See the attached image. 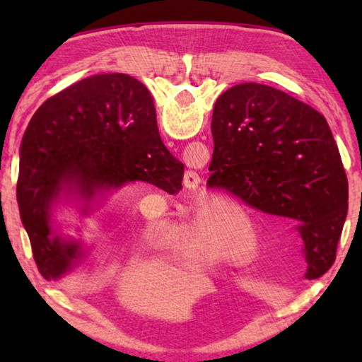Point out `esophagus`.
Here are the masks:
<instances>
[{
    "label": "esophagus",
    "mask_w": 362,
    "mask_h": 362,
    "mask_svg": "<svg viewBox=\"0 0 362 362\" xmlns=\"http://www.w3.org/2000/svg\"><path fill=\"white\" fill-rule=\"evenodd\" d=\"M199 182V175L194 173V170H187L185 173V185L187 187H194V183Z\"/></svg>",
    "instance_id": "esophagus-1"
}]
</instances>
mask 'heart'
Wrapping results in <instances>:
<instances>
[{
  "mask_svg": "<svg viewBox=\"0 0 362 362\" xmlns=\"http://www.w3.org/2000/svg\"><path fill=\"white\" fill-rule=\"evenodd\" d=\"M247 225L246 217L235 206L206 214L198 222L179 226L170 240V254L192 265H218V263H249L254 260V249L244 255H230L223 250L228 231Z\"/></svg>",
  "mask_w": 362,
  "mask_h": 362,
  "instance_id": "1",
  "label": "heart"
}]
</instances>
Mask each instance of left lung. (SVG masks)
Returning a JSON list of instances; mask_svg holds the SVG:
<instances>
[{"label":"left lung","instance_id":"8db88e82","mask_svg":"<svg viewBox=\"0 0 362 362\" xmlns=\"http://www.w3.org/2000/svg\"><path fill=\"white\" fill-rule=\"evenodd\" d=\"M209 187L287 220L303 241L306 279L334 265L348 180L326 118L283 90L236 84L212 115Z\"/></svg>","mask_w":362,"mask_h":362}]
</instances>
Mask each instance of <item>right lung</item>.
Here are the masks:
<instances>
[{"label":"right lung","mask_w":362,"mask_h":362,"mask_svg":"<svg viewBox=\"0 0 362 362\" xmlns=\"http://www.w3.org/2000/svg\"><path fill=\"white\" fill-rule=\"evenodd\" d=\"M183 164L164 146L148 89L124 73L81 79L38 108L21 145L17 203L33 259L60 279L86 255L81 241L54 230L59 204L88 217L108 193L145 182L174 194Z\"/></svg>","instance_id":"obj_1"}]
</instances>
